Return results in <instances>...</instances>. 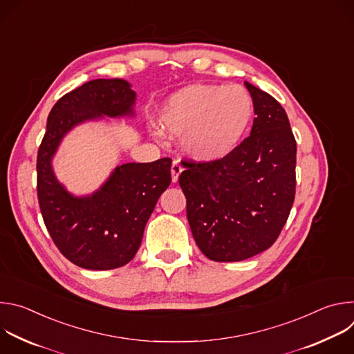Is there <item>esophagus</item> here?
Wrapping results in <instances>:
<instances>
[{"label": "esophagus", "mask_w": 354, "mask_h": 354, "mask_svg": "<svg viewBox=\"0 0 354 354\" xmlns=\"http://www.w3.org/2000/svg\"><path fill=\"white\" fill-rule=\"evenodd\" d=\"M182 171H183V168L180 167L179 160H175V161L172 162V167H171V175H172V182H174V183L178 182V178H179V175L182 174Z\"/></svg>", "instance_id": "esophagus-1"}]
</instances>
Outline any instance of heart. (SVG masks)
<instances>
[{
  "label": "heart",
  "instance_id": "heart-1",
  "mask_svg": "<svg viewBox=\"0 0 354 354\" xmlns=\"http://www.w3.org/2000/svg\"><path fill=\"white\" fill-rule=\"evenodd\" d=\"M254 118V100L239 85L193 84L174 92L158 111L161 129L180 136L200 162L223 160L241 144Z\"/></svg>",
  "mask_w": 354,
  "mask_h": 354
}]
</instances>
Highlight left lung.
I'll return each instance as SVG.
<instances>
[{
	"label": "left lung",
	"instance_id": "obj_1",
	"mask_svg": "<svg viewBox=\"0 0 354 354\" xmlns=\"http://www.w3.org/2000/svg\"><path fill=\"white\" fill-rule=\"evenodd\" d=\"M254 100L250 136L223 160L187 164L179 176L193 238L214 262H239L273 245L295 194L297 144L286 111L245 81Z\"/></svg>",
	"mask_w": 354,
	"mask_h": 354
}]
</instances>
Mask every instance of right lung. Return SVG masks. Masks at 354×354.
<instances>
[{
  "label": "right lung",
  "instance_id": "add662e5",
  "mask_svg": "<svg viewBox=\"0 0 354 354\" xmlns=\"http://www.w3.org/2000/svg\"><path fill=\"white\" fill-rule=\"evenodd\" d=\"M136 100L129 81L99 78L60 97L47 118L36 165L40 212L59 250L82 269L111 270L134 258L145 224L171 185L172 161L123 164L92 193L74 194L57 179L53 160L75 127L134 118Z\"/></svg>",
  "mask_w": 354,
  "mask_h": 354
}]
</instances>
